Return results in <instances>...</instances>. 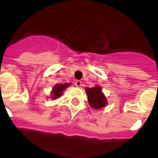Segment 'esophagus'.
I'll use <instances>...</instances> for the list:
<instances>
[{"mask_svg": "<svg viewBox=\"0 0 158 158\" xmlns=\"http://www.w3.org/2000/svg\"><path fill=\"white\" fill-rule=\"evenodd\" d=\"M82 85H83V84H82V82L81 81H79V80H77V81L75 82V86L80 88V87H81Z\"/></svg>", "mask_w": 158, "mask_h": 158, "instance_id": "esophagus-1", "label": "esophagus"}]
</instances>
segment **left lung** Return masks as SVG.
I'll list each match as a JSON object with an SVG mask.
<instances>
[{
  "label": "left lung",
  "instance_id": "8db88e82",
  "mask_svg": "<svg viewBox=\"0 0 158 158\" xmlns=\"http://www.w3.org/2000/svg\"><path fill=\"white\" fill-rule=\"evenodd\" d=\"M88 95V101L92 108L96 110L105 107L107 104V99L102 93V89L100 86H94V88H87L85 89Z\"/></svg>",
  "mask_w": 158,
  "mask_h": 158
}]
</instances>
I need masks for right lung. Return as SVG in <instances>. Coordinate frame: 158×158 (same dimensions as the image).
Instances as JSON below:
<instances>
[{"label": "right lung", "instance_id": "1", "mask_svg": "<svg viewBox=\"0 0 158 158\" xmlns=\"http://www.w3.org/2000/svg\"><path fill=\"white\" fill-rule=\"evenodd\" d=\"M71 85L70 83L69 84H55L52 88V90L51 92V98H52L53 100H56V99L60 98L63 94V92L65 90V89Z\"/></svg>", "mask_w": 158, "mask_h": 158}]
</instances>
